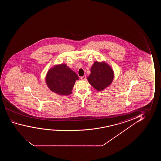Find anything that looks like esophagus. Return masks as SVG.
<instances>
[{
	"instance_id": "34e87169",
	"label": "esophagus",
	"mask_w": 161,
	"mask_h": 161,
	"mask_svg": "<svg viewBox=\"0 0 161 161\" xmlns=\"http://www.w3.org/2000/svg\"><path fill=\"white\" fill-rule=\"evenodd\" d=\"M86 79V76H85V75H84V76H82V77H81V80H85Z\"/></svg>"
}]
</instances>
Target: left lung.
I'll list each match as a JSON object with an SVG mask.
<instances>
[{"label": "left lung", "mask_w": 161, "mask_h": 161, "mask_svg": "<svg viewBox=\"0 0 161 161\" xmlns=\"http://www.w3.org/2000/svg\"><path fill=\"white\" fill-rule=\"evenodd\" d=\"M114 78L111 66L106 62H96L91 68V74L87 77L88 82L97 91H101L110 86Z\"/></svg>", "instance_id": "1"}]
</instances>
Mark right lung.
<instances>
[{
    "label": "right lung",
    "mask_w": 161,
    "mask_h": 161,
    "mask_svg": "<svg viewBox=\"0 0 161 161\" xmlns=\"http://www.w3.org/2000/svg\"><path fill=\"white\" fill-rule=\"evenodd\" d=\"M79 79L77 74L65 64H57L48 71L46 83L51 91L61 96L72 93L73 87Z\"/></svg>",
    "instance_id": "1"
}]
</instances>
